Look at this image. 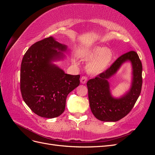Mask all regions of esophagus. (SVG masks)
Returning <instances> with one entry per match:
<instances>
[{
	"label": "esophagus",
	"mask_w": 155,
	"mask_h": 155,
	"mask_svg": "<svg viewBox=\"0 0 155 155\" xmlns=\"http://www.w3.org/2000/svg\"><path fill=\"white\" fill-rule=\"evenodd\" d=\"M87 80H88V78L87 77H86V76H82L81 78L80 81H81V83L85 84V83H87Z\"/></svg>",
	"instance_id": "34e87169"
}]
</instances>
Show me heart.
Wrapping results in <instances>:
<instances>
[{"mask_svg": "<svg viewBox=\"0 0 155 155\" xmlns=\"http://www.w3.org/2000/svg\"><path fill=\"white\" fill-rule=\"evenodd\" d=\"M85 58L91 59L87 67L88 72L99 74L109 66L113 58V54L112 50L108 48L94 46L87 51Z\"/></svg>", "mask_w": 155, "mask_h": 155, "instance_id": "b5f03b06", "label": "heart"}]
</instances>
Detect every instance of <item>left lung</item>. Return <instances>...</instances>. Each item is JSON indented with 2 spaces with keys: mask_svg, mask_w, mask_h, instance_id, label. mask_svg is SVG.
Segmentation results:
<instances>
[{
  "mask_svg": "<svg viewBox=\"0 0 155 155\" xmlns=\"http://www.w3.org/2000/svg\"><path fill=\"white\" fill-rule=\"evenodd\" d=\"M128 60L133 65L132 87L124 97L114 99L110 96L107 79ZM87 85L91 109L97 119L103 121H116L123 118L133 109L142 91V64L138 54L130 50L120 55L104 72L88 80Z\"/></svg>",
  "mask_w": 155,
  "mask_h": 155,
  "instance_id": "1",
  "label": "left lung"
}]
</instances>
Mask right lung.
<instances>
[{
	"mask_svg": "<svg viewBox=\"0 0 155 155\" xmlns=\"http://www.w3.org/2000/svg\"><path fill=\"white\" fill-rule=\"evenodd\" d=\"M67 46L55 41L52 37L32 45L22 58L20 87L23 100L35 114L54 118L65 109L68 94L79 86V75L65 74L50 63L59 58Z\"/></svg>",
	"mask_w": 155,
	"mask_h": 155,
	"instance_id": "right-lung-1",
	"label": "right lung"
}]
</instances>
